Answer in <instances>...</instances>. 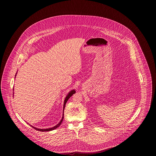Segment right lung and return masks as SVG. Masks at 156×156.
<instances>
[{
	"label": "right lung",
	"mask_w": 156,
	"mask_h": 156,
	"mask_svg": "<svg viewBox=\"0 0 156 156\" xmlns=\"http://www.w3.org/2000/svg\"><path fill=\"white\" fill-rule=\"evenodd\" d=\"M16 74H17V73H16ZM75 92H76V90H71L68 94V95H67V96H66V98H65V100H64V108H63V115H62V119H61V121L57 124V125H56L55 126H54V127H51V128H49V129H38V128H36V127H33L32 126H32V127H33L34 129H35V130H38V131H40V132H48V131H51V130H55V129H57L59 126H60V125L61 124V123H62V121H63V118H64V109H65V106H66V103L67 102V101H68V100L74 94H75Z\"/></svg>",
	"instance_id": "right-lung-1"
}]
</instances>
